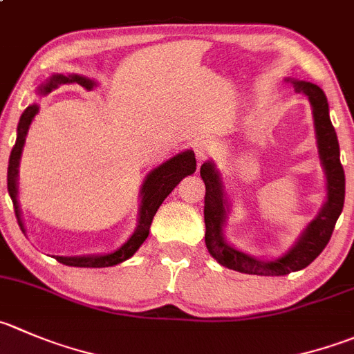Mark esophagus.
Segmentation results:
<instances>
[{"label": "esophagus", "mask_w": 354, "mask_h": 354, "mask_svg": "<svg viewBox=\"0 0 354 354\" xmlns=\"http://www.w3.org/2000/svg\"><path fill=\"white\" fill-rule=\"evenodd\" d=\"M214 152V145H212L211 140H198L195 143V153H197L198 162H202L204 159H207L209 156H212Z\"/></svg>", "instance_id": "obj_1"}]
</instances>
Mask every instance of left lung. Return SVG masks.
<instances>
[{"label": "left lung", "instance_id": "8db88e82", "mask_svg": "<svg viewBox=\"0 0 354 354\" xmlns=\"http://www.w3.org/2000/svg\"><path fill=\"white\" fill-rule=\"evenodd\" d=\"M294 84L296 91H303L308 97L313 114L315 138H317L318 159L325 174V197L320 212L315 216L301 232L296 242L283 254L270 259L250 256L243 250L233 247L225 239V225L228 219L232 201L225 190V181L216 167L214 160H205L201 167V176L205 185L204 221H205V245L209 254L221 266L247 275L282 277L292 272L306 268L313 263L325 245L330 240L337 218L342 212L346 192L344 169L341 164V150H339L337 135L328 115V102L324 90L317 84L297 79H287Z\"/></svg>", "mask_w": 354, "mask_h": 354}]
</instances>
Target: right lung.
Masks as SVG:
<instances>
[{
  "label": "right lung",
  "mask_w": 354,
  "mask_h": 354,
  "mask_svg": "<svg viewBox=\"0 0 354 354\" xmlns=\"http://www.w3.org/2000/svg\"><path fill=\"white\" fill-rule=\"evenodd\" d=\"M72 82L84 86L88 90H91V88L97 86V81H95V79L86 77V75L81 74H53L50 79H46V82L37 86L36 93L39 95V97H46L48 93H51V91H53L55 88H58L60 84H72ZM37 112H39V105L30 104L29 107L24 111V114L20 115L19 126H17V142L12 153H10L8 162V194L10 197H12L17 219H19V225L24 233H26V228H24L22 211H20L19 204V167L24 145H26L27 133H29L30 128V122L34 121ZM195 169H197L195 153L194 150L188 149L176 153V156H173L171 159H167L166 162L159 164V166L153 167L152 171H149V174H147L145 180H143L142 188H140L138 223H136L135 232H133V235L115 250H111V252L105 254H88V256L53 257L58 263L67 264V266H77V268H107V266H115V264L129 259V257L142 247V243L145 242L147 236H149L152 219L153 216H156L159 205L164 202V198L174 190V187H176L185 176L194 174Z\"/></svg>",
  "instance_id": "right-lung-1"
}]
</instances>
